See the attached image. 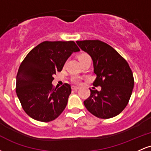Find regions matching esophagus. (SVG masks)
<instances>
[{
	"label": "esophagus",
	"instance_id": "esophagus-1",
	"mask_svg": "<svg viewBox=\"0 0 151 151\" xmlns=\"http://www.w3.org/2000/svg\"><path fill=\"white\" fill-rule=\"evenodd\" d=\"M72 89L74 90V91H77L78 89H79V87H78V86H72Z\"/></svg>",
	"mask_w": 151,
	"mask_h": 151
}]
</instances>
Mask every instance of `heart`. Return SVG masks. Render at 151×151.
<instances>
[{
  "instance_id": "obj_1",
  "label": "heart",
  "mask_w": 151,
  "mask_h": 151,
  "mask_svg": "<svg viewBox=\"0 0 151 151\" xmlns=\"http://www.w3.org/2000/svg\"><path fill=\"white\" fill-rule=\"evenodd\" d=\"M88 56H89V55H88L87 54H82V55H81L80 56H79V59L86 58V57H88ZM72 80L74 84H79L81 81V77H79V76H74V77H72Z\"/></svg>"
}]
</instances>
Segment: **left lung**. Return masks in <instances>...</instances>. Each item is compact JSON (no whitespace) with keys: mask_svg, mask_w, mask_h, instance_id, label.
<instances>
[{"mask_svg":"<svg viewBox=\"0 0 151 151\" xmlns=\"http://www.w3.org/2000/svg\"><path fill=\"white\" fill-rule=\"evenodd\" d=\"M83 51L91 56L96 78L90 89L89 97L84 101L88 111L100 119H110L119 114L129 103L134 85L133 72L129 64L116 50L102 41H77Z\"/></svg>","mask_w":151,"mask_h":151,"instance_id":"8db88e82","label":"left lung"}]
</instances>
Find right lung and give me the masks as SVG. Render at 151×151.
<instances>
[{"label": "right lung", "mask_w": 151, "mask_h": 151, "mask_svg": "<svg viewBox=\"0 0 151 151\" xmlns=\"http://www.w3.org/2000/svg\"><path fill=\"white\" fill-rule=\"evenodd\" d=\"M79 51L74 41H45L27 54L17 74L16 93L29 116L49 122L65 110L71 86L65 83L55 89L52 81L70 55Z\"/></svg>", "instance_id": "obj_1"}]
</instances>
